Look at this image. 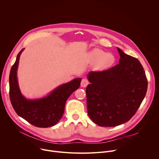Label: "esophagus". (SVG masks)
I'll return each instance as SVG.
<instances>
[{
	"label": "esophagus",
	"mask_w": 159,
	"mask_h": 159,
	"mask_svg": "<svg viewBox=\"0 0 159 159\" xmlns=\"http://www.w3.org/2000/svg\"><path fill=\"white\" fill-rule=\"evenodd\" d=\"M89 84V81L87 79H83L81 81V83H80V85L82 87H87V85Z\"/></svg>",
	"instance_id": "obj_1"
}]
</instances>
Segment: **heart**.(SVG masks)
I'll use <instances>...</instances> for the list:
<instances>
[{
  "label": "heart",
  "instance_id": "b5f03b06",
  "mask_svg": "<svg viewBox=\"0 0 159 159\" xmlns=\"http://www.w3.org/2000/svg\"><path fill=\"white\" fill-rule=\"evenodd\" d=\"M89 60L96 63V68L98 70H104L110 67L115 61V57L111 53H106L102 50L95 48L89 53Z\"/></svg>",
  "mask_w": 159,
  "mask_h": 159
}]
</instances>
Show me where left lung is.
<instances>
[{"label": "left lung", "mask_w": 159, "mask_h": 159, "mask_svg": "<svg viewBox=\"0 0 159 159\" xmlns=\"http://www.w3.org/2000/svg\"><path fill=\"white\" fill-rule=\"evenodd\" d=\"M119 63L102 72H90L87 86V114L100 126L112 127L128 121L142 102L148 82L138 59L117 48Z\"/></svg>", "instance_id": "obj_1"}]
</instances>
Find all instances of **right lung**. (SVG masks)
I'll return each mask as SVG.
<instances>
[{
    "mask_svg": "<svg viewBox=\"0 0 159 159\" xmlns=\"http://www.w3.org/2000/svg\"><path fill=\"white\" fill-rule=\"evenodd\" d=\"M25 48L18 53L9 75V95L12 106L17 114L28 123L39 128H48L56 125L61 118L67 99L79 88L81 78L63 84L47 96L29 99L22 94L17 77L19 58Z\"/></svg>",
    "mask_w": 159,
    "mask_h": 159,
    "instance_id": "1",
    "label": "right lung"
}]
</instances>
